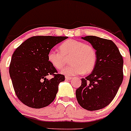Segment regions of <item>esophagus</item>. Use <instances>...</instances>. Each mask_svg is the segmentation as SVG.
<instances>
[{"label": "esophagus", "mask_w": 131, "mask_h": 131, "mask_svg": "<svg viewBox=\"0 0 131 131\" xmlns=\"http://www.w3.org/2000/svg\"><path fill=\"white\" fill-rule=\"evenodd\" d=\"M72 79V77H69V76H66V80H71V79Z\"/></svg>", "instance_id": "1"}]
</instances>
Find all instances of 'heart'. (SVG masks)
I'll return each instance as SVG.
<instances>
[{
    "mask_svg": "<svg viewBox=\"0 0 131 131\" xmlns=\"http://www.w3.org/2000/svg\"><path fill=\"white\" fill-rule=\"evenodd\" d=\"M70 65L61 71L66 76H73L91 72L96 63V52L95 48L81 41L69 39L61 43L59 51L51 49L48 52V61L56 69H61L66 58H69Z\"/></svg>",
    "mask_w": 131,
    "mask_h": 131,
    "instance_id": "heart-1",
    "label": "heart"
}]
</instances>
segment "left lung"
Returning <instances> with one entry per match:
<instances>
[{
  "label": "left lung",
  "instance_id": "obj_1",
  "mask_svg": "<svg viewBox=\"0 0 131 131\" xmlns=\"http://www.w3.org/2000/svg\"><path fill=\"white\" fill-rule=\"evenodd\" d=\"M81 38L95 48L97 59L93 72L82 79L76 98L83 108L96 111L108 106L115 97L123 80V59L111 40L95 36Z\"/></svg>",
  "mask_w": 131,
  "mask_h": 131
}]
</instances>
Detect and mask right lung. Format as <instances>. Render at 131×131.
Masks as SVG:
<instances>
[{"instance_id":"add662e5","label":"right lung","mask_w":131,"mask_h":131,"mask_svg":"<svg viewBox=\"0 0 131 131\" xmlns=\"http://www.w3.org/2000/svg\"><path fill=\"white\" fill-rule=\"evenodd\" d=\"M67 36H37L28 38L16 49L12 57L9 73L16 95L23 104L42 108L55 99L64 75L48 61V52ZM49 74L54 77L47 79Z\"/></svg>"}]
</instances>
